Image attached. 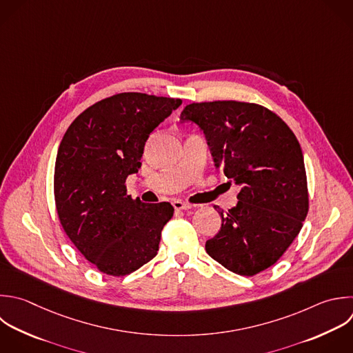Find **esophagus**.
<instances>
[{
    "label": "esophagus",
    "mask_w": 353,
    "mask_h": 353,
    "mask_svg": "<svg viewBox=\"0 0 353 353\" xmlns=\"http://www.w3.org/2000/svg\"><path fill=\"white\" fill-rule=\"evenodd\" d=\"M172 205H174L175 210H189V208L193 207L192 204L185 203V201H182V200H174V201H172Z\"/></svg>",
    "instance_id": "1"
}]
</instances>
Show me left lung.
<instances>
[{
	"instance_id": "obj_1",
	"label": "left lung",
	"mask_w": 353,
	"mask_h": 353,
	"mask_svg": "<svg viewBox=\"0 0 353 353\" xmlns=\"http://www.w3.org/2000/svg\"><path fill=\"white\" fill-rule=\"evenodd\" d=\"M181 121L203 131L215 168L240 188L234 207H214L222 225L207 240V254L241 276L268 269L307 214L303 156L294 132L266 108L236 101L190 103Z\"/></svg>"
}]
</instances>
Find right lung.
I'll list each match as a JSON object with an SVG mask.
<instances>
[{
  "label": "right lung",
  "instance_id": "right-lung-1",
  "mask_svg": "<svg viewBox=\"0 0 353 353\" xmlns=\"http://www.w3.org/2000/svg\"><path fill=\"white\" fill-rule=\"evenodd\" d=\"M181 99L124 92L84 110L68 128L55 163V203L79 251L101 272L124 276L153 259L174 207L127 194L152 131Z\"/></svg>",
  "mask_w": 353,
  "mask_h": 353
}]
</instances>
